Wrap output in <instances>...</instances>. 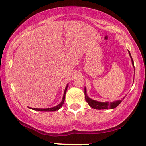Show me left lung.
Here are the masks:
<instances>
[{"label": "left lung", "instance_id": "obj_1", "mask_svg": "<svg viewBox=\"0 0 146 146\" xmlns=\"http://www.w3.org/2000/svg\"><path fill=\"white\" fill-rule=\"evenodd\" d=\"M129 55L131 58L132 60V63L133 66H134V61L132 60V58L131 56V54L130 53V51L129 50ZM84 94H85V100L87 103L88 104V105L90 106L91 108L96 109V110H108V109H113L115 108H116L117 106H118L119 104H121V102H122L121 100H118L114 102H100L96 100H93L90 99V98L88 97V96L86 95V88H84Z\"/></svg>", "mask_w": 146, "mask_h": 146}]
</instances>
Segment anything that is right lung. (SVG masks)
Wrapping results in <instances>:
<instances>
[{
	"instance_id": "obj_1",
	"label": "right lung",
	"mask_w": 146,
	"mask_h": 146,
	"mask_svg": "<svg viewBox=\"0 0 146 146\" xmlns=\"http://www.w3.org/2000/svg\"><path fill=\"white\" fill-rule=\"evenodd\" d=\"M67 85L66 86V89H65L64 94V96H63L62 101L61 102V103L60 104H58V106H55V107L50 108H46V109H38V108H31V109H32V110H33L42 111H56L60 110V109L62 108V106H63V104H64V103L65 96H66V91H67Z\"/></svg>"
}]
</instances>
